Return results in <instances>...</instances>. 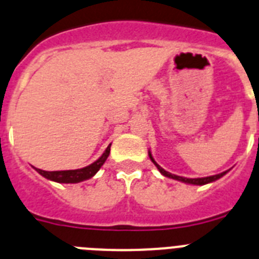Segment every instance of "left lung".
Masks as SVG:
<instances>
[{
  "instance_id": "obj_1",
  "label": "left lung",
  "mask_w": 259,
  "mask_h": 259,
  "mask_svg": "<svg viewBox=\"0 0 259 259\" xmlns=\"http://www.w3.org/2000/svg\"><path fill=\"white\" fill-rule=\"evenodd\" d=\"M149 158L152 159L153 163L157 166V168L159 170V172L162 174L163 176H166V178H170V179H175V180H179V182H183L185 183V184H193V185H205V184H209V183H212L215 182V180L221 179L222 176H224L228 172V171H224V172H221V174H217V175H212V176H206V178H194V179H189V178H184V176H178V175H174V174L171 172H167L166 170H163L159 164L157 163V162L154 161V158H153L152 153L149 152Z\"/></svg>"
}]
</instances>
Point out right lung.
<instances>
[{
    "label": "right lung",
    "instance_id": "obj_1",
    "mask_svg": "<svg viewBox=\"0 0 259 259\" xmlns=\"http://www.w3.org/2000/svg\"><path fill=\"white\" fill-rule=\"evenodd\" d=\"M110 144L106 148V150L104 152V154L98 158L97 161L93 162L92 164L89 166L83 167V168H77V170H65V171H44L40 170V168H36L33 167L36 171H37L40 175H42L47 179L52 180V182L57 183H65V184H74V183H80L84 182V180L91 179L92 176H95L97 174V171L102 167V164L105 163V161L107 159L110 154Z\"/></svg>",
    "mask_w": 259,
    "mask_h": 259
}]
</instances>
